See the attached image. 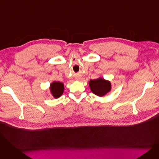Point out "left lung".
I'll return each mask as SVG.
<instances>
[{"instance_id":"1","label":"left lung","mask_w":159,"mask_h":159,"mask_svg":"<svg viewBox=\"0 0 159 159\" xmlns=\"http://www.w3.org/2000/svg\"><path fill=\"white\" fill-rule=\"evenodd\" d=\"M89 86L91 92L100 97H104L110 92L111 89L110 81L106 80L102 77L90 80L89 82Z\"/></svg>"}]
</instances>
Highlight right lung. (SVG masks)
Instances as JSON below:
<instances>
[{
    "mask_svg": "<svg viewBox=\"0 0 159 159\" xmlns=\"http://www.w3.org/2000/svg\"><path fill=\"white\" fill-rule=\"evenodd\" d=\"M64 85L62 82L53 81L50 84L49 91L55 98H59L64 92Z\"/></svg>",
    "mask_w": 159,
    "mask_h": 159,
    "instance_id": "right-lung-1",
    "label": "right lung"
}]
</instances>
